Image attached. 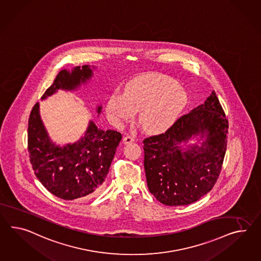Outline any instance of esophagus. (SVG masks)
Returning a JSON list of instances; mask_svg holds the SVG:
<instances>
[{
  "instance_id": "34e87169",
  "label": "esophagus",
  "mask_w": 261,
  "mask_h": 261,
  "mask_svg": "<svg viewBox=\"0 0 261 261\" xmlns=\"http://www.w3.org/2000/svg\"><path fill=\"white\" fill-rule=\"evenodd\" d=\"M123 142H124V144H129V143H133V142H134V136H132V135H127V136H125V137H124Z\"/></svg>"
}]
</instances>
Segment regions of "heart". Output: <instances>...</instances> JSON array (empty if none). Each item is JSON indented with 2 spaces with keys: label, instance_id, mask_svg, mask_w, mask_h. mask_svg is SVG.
I'll return each mask as SVG.
<instances>
[{
  "label": "heart",
  "instance_id": "b5f03b06",
  "mask_svg": "<svg viewBox=\"0 0 261 261\" xmlns=\"http://www.w3.org/2000/svg\"><path fill=\"white\" fill-rule=\"evenodd\" d=\"M188 100L186 89L173 79L163 74H144L127 82L124 95L116 93L110 97L107 114L114 123L120 124L140 112L141 127L149 134H163L173 127Z\"/></svg>",
  "mask_w": 261,
  "mask_h": 261
}]
</instances>
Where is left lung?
I'll list each match as a JSON object with an SVG mask.
<instances>
[{"label": "left lung", "instance_id": "1", "mask_svg": "<svg viewBox=\"0 0 261 261\" xmlns=\"http://www.w3.org/2000/svg\"><path fill=\"white\" fill-rule=\"evenodd\" d=\"M228 120L214 91L165 134L144 143L149 192L165 205H187L208 193L219 178L227 146ZM203 142L183 147L192 137ZM200 142V141H199Z\"/></svg>", "mask_w": 261, "mask_h": 261}]
</instances>
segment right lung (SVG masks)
Segmentation results:
<instances>
[{
  "mask_svg": "<svg viewBox=\"0 0 261 261\" xmlns=\"http://www.w3.org/2000/svg\"><path fill=\"white\" fill-rule=\"evenodd\" d=\"M93 75L89 65L61 70L41 99L58 90L73 91ZM102 107L96 109L97 114ZM120 133L102 130L90 121L85 135L74 144L63 147L50 139L40 119V105L34 106L28 120V152L36 177L49 192L66 201L93 196L100 190L107 177Z\"/></svg>",
  "mask_w": 261,
  "mask_h": 261,
  "instance_id": "obj_1",
  "label": "right lung"
}]
</instances>
